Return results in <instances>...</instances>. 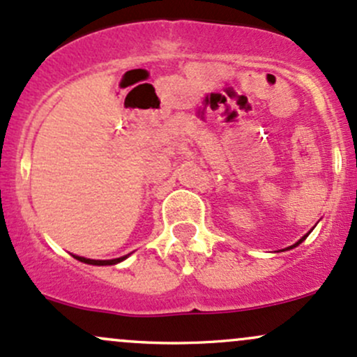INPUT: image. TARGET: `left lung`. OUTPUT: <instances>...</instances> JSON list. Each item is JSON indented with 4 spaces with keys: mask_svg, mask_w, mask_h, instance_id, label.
Masks as SVG:
<instances>
[{
    "mask_svg": "<svg viewBox=\"0 0 357 357\" xmlns=\"http://www.w3.org/2000/svg\"><path fill=\"white\" fill-rule=\"evenodd\" d=\"M312 229H313V228H312ZM312 229H310V231H308V233H306V235H303V236H301V238L296 241V243H294V245H291V247H287V248H284V250H291V248L298 247V245H300V243H303V241H305V240H306V236H308V235H310V233H312Z\"/></svg>",
    "mask_w": 357,
    "mask_h": 357,
    "instance_id": "1",
    "label": "left lung"
}]
</instances>
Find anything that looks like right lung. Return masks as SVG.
I'll return each instance as SVG.
<instances>
[{
	"mask_svg": "<svg viewBox=\"0 0 357 357\" xmlns=\"http://www.w3.org/2000/svg\"><path fill=\"white\" fill-rule=\"evenodd\" d=\"M129 255H131V254H128L124 257H119V259H110V260H95V259H86V257H79V255H73V257H75L76 260H79V262L90 264V266H116V264L128 259Z\"/></svg>",
	"mask_w": 357,
	"mask_h": 357,
	"instance_id": "right-lung-1",
	"label": "right lung"
}]
</instances>
